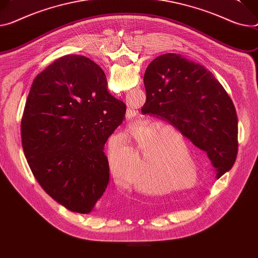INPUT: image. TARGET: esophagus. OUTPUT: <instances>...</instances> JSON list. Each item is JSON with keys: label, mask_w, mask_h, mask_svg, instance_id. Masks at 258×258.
I'll return each mask as SVG.
<instances>
[{"label": "esophagus", "mask_w": 258, "mask_h": 258, "mask_svg": "<svg viewBox=\"0 0 258 258\" xmlns=\"http://www.w3.org/2000/svg\"><path fill=\"white\" fill-rule=\"evenodd\" d=\"M136 115H137V112L135 110H131V109H128L126 111V114H125L127 119H133Z\"/></svg>", "instance_id": "esophagus-1"}]
</instances>
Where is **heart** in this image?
<instances>
[{
    "label": "heart",
    "instance_id": "1",
    "mask_svg": "<svg viewBox=\"0 0 258 258\" xmlns=\"http://www.w3.org/2000/svg\"><path fill=\"white\" fill-rule=\"evenodd\" d=\"M183 141L184 136L180 131L171 125L161 126V123L155 122L145 127L140 136L137 138L138 144L141 145L142 152H146L149 147L155 144L154 155L152 158L143 163V170L141 173V180L147 184L154 185L155 183L172 182L175 179L177 170L175 168V161L172 159L169 148L173 145L176 137ZM138 160L136 151L131 146H122L118 149H109L108 161L109 169L113 177L119 182H124L128 179V169H131ZM195 180L182 185L161 186L153 188L152 186L143 185L141 183L135 184V188L147 195H163L170 191L187 188L189 184H194Z\"/></svg>",
    "mask_w": 258,
    "mask_h": 258
}]
</instances>
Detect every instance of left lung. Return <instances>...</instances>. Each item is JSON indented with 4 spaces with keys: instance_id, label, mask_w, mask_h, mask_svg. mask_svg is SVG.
<instances>
[{
    "instance_id": "left-lung-1",
    "label": "left lung",
    "mask_w": 258,
    "mask_h": 258,
    "mask_svg": "<svg viewBox=\"0 0 258 258\" xmlns=\"http://www.w3.org/2000/svg\"><path fill=\"white\" fill-rule=\"evenodd\" d=\"M144 85L143 114L169 122L205 151L217 177L231 169L238 153V117L212 73L181 54L167 53L149 63Z\"/></svg>"
}]
</instances>
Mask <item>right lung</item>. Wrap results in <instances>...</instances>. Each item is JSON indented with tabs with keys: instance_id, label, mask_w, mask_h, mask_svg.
Returning <instances> with one entry per match:
<instances>
[{
	"instance_id": "right-lung-1",
	"label": "right lung",
	"mask_w": 258,
	"mask_h": 258,
	"mask_svg": "<svg viewBox=\"0 0 258 258\" xmlns=\"http://www.w3.org/2000/svg\"><path fill=\"white\" fill-rule=\"evenodd\" d=\"M126 107L108 91L103 70L69 54L35 78L21 120V142L38 183L72 212H96L109 183L104 152Z\"/></svg>"
}]
</instances>
